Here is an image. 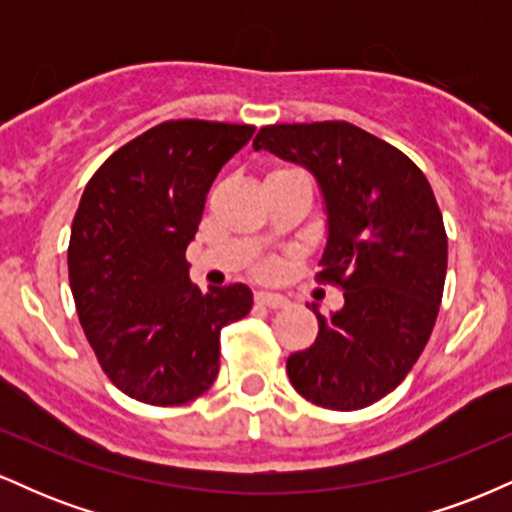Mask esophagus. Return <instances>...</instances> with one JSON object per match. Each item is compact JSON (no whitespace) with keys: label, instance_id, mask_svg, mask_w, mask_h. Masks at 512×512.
Here are the masks:
<instances>
[{"label":"esophagus","instance_id":"34e87169","mask_svg":"<svg viewBox=\"0 0 512 512\" xmlns=\"http://www.w3.org/2000/svg\"><path fill=\"white\" fill-rule=\"evenodd\" d=\"M255 303L264 305V308H272V310L286 308V305H289V301H286L281 293H269V291H257L255 293Z\"/></svg>","mask_w":512,"mask_h":512}]
</instances>
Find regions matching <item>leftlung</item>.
Listing matches in <instances>:
<instances>
[{"instance_id":"obj_1","label":"left lung","mask_w":512,"mask_h":512,"mask_svg":"<svg viewBox=\"0 0 512 512\" xmlns=\"http://www.w3.org/2000/svg\"><path fill=\"white\" fill-rule=\"evenodd\" d=\"M255 151L315 175L327 211L317 279L344 291L342 310L317 313V339L286 361L298 395L354 411L407 378L436 325L448 236L426 175L402 151L351 122L269 125Z\"/></svg>"}]
</instances>
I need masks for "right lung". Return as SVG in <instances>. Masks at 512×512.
Returning <instances> with one entry per match:
<instances>
[{
	"mask_svg": "<svg viewBox=\"0 0 512 512\" xmlns=\"http://www.w3.org/2000/svg\"><path fill=\"white\" fill-rule=\"evenodd\" d=\"M255 127L168 120L117 149L88 180L69 238V286L98 363L139 402L175 407L209 390L219 337L250 313L245 284L190 281L187 245L219 170Z\"/></svg>",
	"mask_w": 512,
	"mask_h": 512,
	"instance_id": "obj_1",
	"label": "right lung"
}]
</instances>
